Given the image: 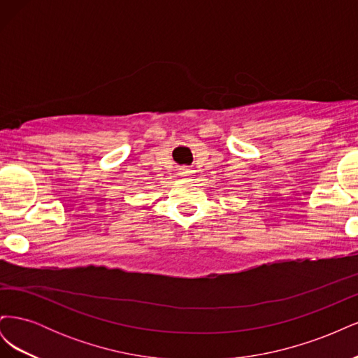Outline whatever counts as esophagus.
Returning <instances> with one entry per match:
<instances>
[{
    "instance_id": "obj_1",
    "label": "esophagus",
    "mask_w": 358,
    "mask_h": 358,
    "mask_svg": "<svg viewBox=\"0 0 358 358\" xmlns=\"http://www.w3.org/2000/svg\"><path fill=\"white\" fill-rule=\"evenodd\" d=\"M180 176H189V170L187 167H180V171H179Z\"/></svg>"
}]
</instances>
